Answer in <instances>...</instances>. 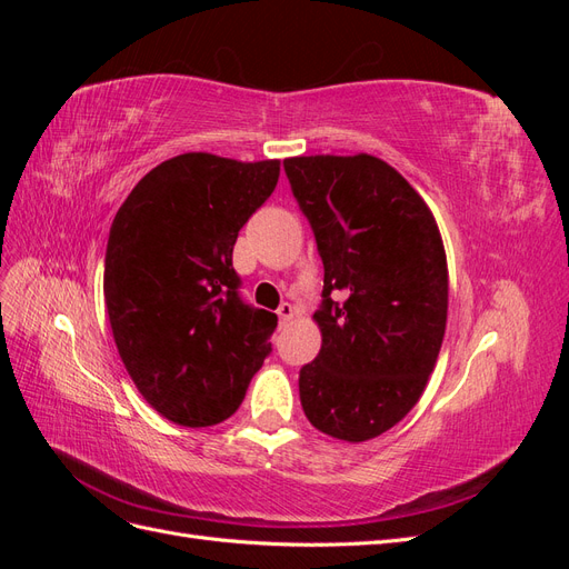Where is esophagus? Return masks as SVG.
I'll return each mask as SVG.
<instances>
[{"instance_id":"1","label":"esophagus","mask_w":569,"mask_h":569,"mask_svg":"<svg viewBox=\"0 0 569 569\" xmlns=\"http://www.w3.org/2000/svg\"><path fill=\"white\" fill-rule=\"evenodd\" d=\"M278 318H280V325H287L291 318H295V306L284 301V303L278 308Z\"/></svg>"}]
</instances>
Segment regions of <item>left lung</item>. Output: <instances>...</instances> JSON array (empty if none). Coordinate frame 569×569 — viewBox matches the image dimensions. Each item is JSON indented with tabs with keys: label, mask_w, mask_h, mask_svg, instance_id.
<instances>
[{
	"label": "left lung",
	"mask_w": 569,
	"mask_h": 569,
	"mask_svg": "<svg viewBox=\"0 0 569 569\" xmlns=\"http://www.w3.org/2000/svg\"><path fill=\"white\" fill-rule=\"evenodd\" d=\"M322 258V347L299 372L308 422L368 441L420 401L446 332L449 268L437 220L408 180L370 153L284 161Z\"/></svg>",
	"instance_id": "obj_1"
}]
</instances>
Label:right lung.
<instances>
[{"instance_id": "1", "label": "right lung", "mask_w": 569, "mask_h": 569, "mask_svg": "<svg viewBox=\"0 0 569 569\" xmlns=\"http://www.w3.org/2000/svg\"><path fill=\"white\" fill-rule=\"evenodd\" d=\"M280 161L189 151L134 184L109 232L104 299L120 360L182 427L228 420L270 353L278 316L239 297L232 249Z\"/></svg>"}]
</instances>
